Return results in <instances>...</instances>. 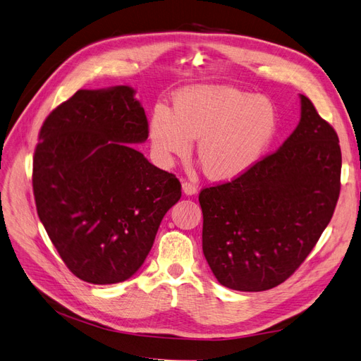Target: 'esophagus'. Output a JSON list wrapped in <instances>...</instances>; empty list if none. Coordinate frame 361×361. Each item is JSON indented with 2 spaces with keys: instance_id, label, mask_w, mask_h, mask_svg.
Returning <instances> with one entry per match:
<instances>
[{
  "instance_id": "34e87169",
  "label": "esophagus",
  "mask_w": 361,
  "mask_h": 361,
  "mask_svg": "<svg viewBox=\"0 0 361 361\" xmlns=\"http://www.w3.org/2000/svg\"><path fill=\"white\" fill-rule=\"evenodd\" d=\"M182 190H183V192L187 194V195H194L195 192H197V185H194L192 182H182Z\"/></svg>"
}]
</instances>
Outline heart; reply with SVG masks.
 Masks as SVG:
<instances>
[{
    "label": "heart",
    "instance_id": "obj_1",
    "mask_svg": "<svg viewBox=\"0 0 361 361\" xmlns=\"http://www.w3.org/2000/svg\"><path fill=\"white\" fill-rule=\"evenodd\" d=\"M277 130V111L265 97L227 85H204L182 92L174 110L158 105L150 140L159 161L185 157L192 138L197 159L211 179L238 178L264 155Z\"/></svg>",
    "mask_w": 361,
    "mask_h": 361
}]
</instances>
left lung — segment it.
Wrapping results in <instances>:
<instances>
[{
	"mask_svg": "<svg viewBox=\"0 0 361 361\" xmlns=\"http://www.w3.org/2000/svg\"><path fill=\"white\" fill-rule=\"evenodd\" d=\"M334 128L307 96L283 146L228 182L203 188V255L223 286L260 292L288 280L329 226L341 194Z\"/></svg>",
	"mask_w": 361,
	"mask_h": 361,
	"instance_id": "8db88e82",
	"label": "left lung"
}]
</instances>
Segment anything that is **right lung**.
Segmentation results:
<instances>
[{
  "mask_svg": "<svg viewBox=\"0 0 361 361\" xmlns=\"http://www.w3.org/2000/svg\"><path fill=\"white\" fill-rule=\"evenodd\" d=\"M134 93L78 90L45 118L32 158L40 221L64 265L93 285L135 274L182 195L173 173L130 146L149 137Z\"/></svg>",
  "mask_w": 361,
  "mask_h": 361,
  "instance_id": "right-lung-1",
  "label": "right lung"
}]
</instances>
